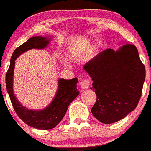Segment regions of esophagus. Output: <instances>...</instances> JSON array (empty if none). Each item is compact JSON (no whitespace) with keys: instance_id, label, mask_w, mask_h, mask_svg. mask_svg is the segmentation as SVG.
Masks as SVG:
<instances>
[{"instance_id":"obj_1","label":"esophagus","mask_w":151,"mask_h":151,"mask_svg":"<svg viewBox=\"0 0 151 151\" xmlns=\"http://www.w3.org/2000/svg\"><path fill=\"white\" fill-rule=\"evenodd\" d=\"M90 85V80L88 79H83L80 82V86L83 89H86L88 88Z\"/></svg>"}]
</instances>
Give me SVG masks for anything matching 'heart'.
Wrapping results in <instances>:
<instances>
[{
	"mask_svg": "<svg viewBox=\"0 0 151 151\" xmlns=\"http://www.w3.org/2000/svg\"><path fill=\"white\" fill-rule=\"evenodd\" d=\"M81 50H82V48H81V46H73L72 48H71V52H75V53H80Z\"/></svg>",
	"mask_w": 151,
	"mask_h": 151,
	"instance_id": "1",
	"label": "heart"
}]
</instances>
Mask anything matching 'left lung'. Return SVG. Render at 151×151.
Segmentation results:
<instances>
[{
    "mask_svg": "<svg viewBox=\"0 0 151 151\" xmlns=\"http://www.w3.org/2000/svg\"><path fill=\"white\" fill-rule=\"evenodd\" d=\"M92 78L96 101L91 112L104 124L116 122L137 108L146 78V69L134 45L117 51L108 48L83 66Z\"/></svg>",
    "mask_w": 151,
    "mask_h": 151,
    "instance_id": "left-lung-1",
    "label": "left lung"
}]
</instances>
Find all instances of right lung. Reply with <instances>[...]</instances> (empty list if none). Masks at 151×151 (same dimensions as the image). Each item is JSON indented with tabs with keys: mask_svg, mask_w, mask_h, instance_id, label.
<instances>
[{
	"mask_svg": "<svg viewBox=\"0 0 151 151\" xmlns=\"http://www.w3.org/2000/svg\"><path fill=\"white\" fill-rule=\"evenodd\" d=\"M49 41V39L42 36H34L16 48L12 55L10 67L5 76L7 91L18 117L29 126L41 130L50 129L57 126L64 117L69 105L79 94L77 88L78 79L74 78L70 80L59 79L58 89L53 101L47 108L39 111L25 108L14 96L12 79L16 58L30 49L44 48L48 44Z\"/></svg>",
	"mask_w": 151,
	"mask_h": 151,
	"instance_id": "add662e5",
	"label": "right lung"
}]
</instances>
